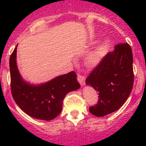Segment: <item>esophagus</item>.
Masks as SVG:
<instances>
[{
	"label": "esophagus",
	"mask_w": 146,
	"mask_h": 146,
	"mask_svg": "<svg viewBox=\"0 0 146 146\" xmlns=\"http://www.w3.org/2000/svg\"><path fill=\"white\" fill-rule=\"evenodd\" d=\"M77 80L81 86H84L85 83H86V78L83 76L79 74V73L77 74Z\"/></svg>",
	"instance_id": "34e87169"
}]
</instances>
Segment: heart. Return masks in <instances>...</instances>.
<instances>
[{
  "label": "heart",
  "instance_id": "1",
  "mask_svg": "<svg viewBox=\"0 0 146 146\" xmlns=\"http://www.w3.org/2000/svg\"><path fill=\"white\" fill-rule=\"evenodd\" d=\"M104 47L102 46L97 48L96 50H93L92 52L89 54V57H88V60L89 62L92 64H96L102 60L104 55Z\"/></svg>",
  "mask_w": 146,
  "mask_h": 146
}]
</instances>
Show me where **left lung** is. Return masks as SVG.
Here are the masks:
<instances>
[{
  "instance_id": "obj_1",
  "label": "left lung",
  "mask_w": 146,
  "mask_h": 146,
  "mask_svg": "<svg viewBox=\"0 0 146 146\" xmlns=\"http://www.w3.org/2000/svg\"><path fill=\"white\" fill-rule=\"evenodd\" d=\"M134 81L133 53L128 43L115 45L89 73L86 83L98 92V104L89 108L96 117L117 111L127 101Z\"/></svg>"
}]
</instances>
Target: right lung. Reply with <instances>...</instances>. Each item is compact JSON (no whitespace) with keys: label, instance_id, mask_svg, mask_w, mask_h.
Returning <instances> with one entry per match:
<instances>
[{"label":"right lung","instance_id":"add662e5","mask_svg":"<svg viewBox=\"0 0 146 146\" xmlns=\"http://www.w3.org/2000/svg\"><path fill=\"white\" fill-rule=\"evenodd\" d=\"M17 47L10 55V89L17 105L26 114L35 119L50 120L61 112L64 98L80 87L74 71L49 82L33 86L23 81L17 65Z\"/></svg>","mask_w":146,"mask_h":146}]
</instances>
